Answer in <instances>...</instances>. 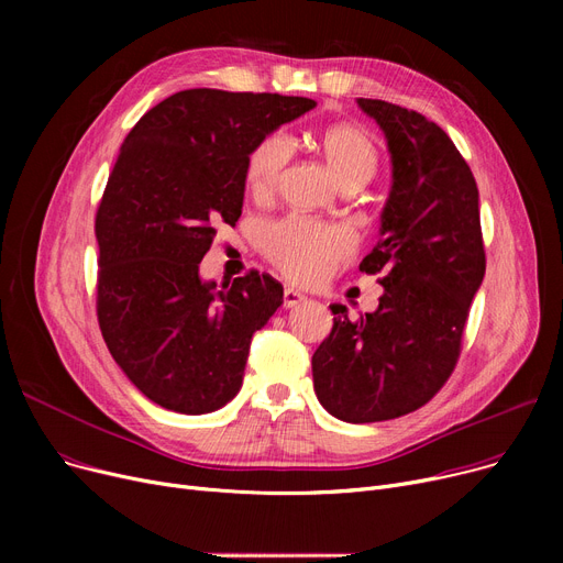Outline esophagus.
Returning <instances> with one entry per match:
<instances>
[{
  "mask_svg": "<svg viewBox=\"0 0 563 563\" xmlns=\"http://www.w3.org/2000/svg\"><path fill=\"white\" fill-rule=\"evenodd\" d=\"M303 301H306V294L297 291L294 287H285V291H283V306L285 308H294V306H299Z\"/></svg>",
  "mask_w": 563,
  "mask_h": 563,
  "instance_id": "34e87169",
  "label": "esophagus"
}]
</instances>
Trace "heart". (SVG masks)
Segmentation results:
<instances>
[{
  "instance_id": "heart-1",
  "label": "heart",
  "mask_w": 563,
  "mask_h": 563,
  "mask_svg": "<svg viewBox=\"0 0 563 563\" xmlns=\"http://www.w3.org/2000/svg\"><path fill=\"white\" fill-rule=\"evenodd\" d=\"M317 151L344 189L363 187L378 166V147L367 130L338 123L317 134ZM291 159L285 134L264 136L246 159V187L253 198L269 200ZM262 253L280 274L297 283H312L349 255L351 240L340 225L306 217H285L264 228Z\"/></svg>"
}]
</instances>
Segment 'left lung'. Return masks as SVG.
I'll list each match as a JSON object with an SVG mask.
<instances>
[{
    "label": "left lung",
    "instance_id": "obj_1",
    "mask_svg": "<svg viewBox=\"0 0 563 563\" xmlns=\"http://www.w3.org/2000/svg\"><path fill=\"white\" fill-rule=\"evenodd\" d=\"M358 104L393 155L380 240L361 262L386 291L356 321L333 303V331L312 356L319 404L351 424L401 418L438 395L486 274L477 183L448 132L386 100Z\"/></svg>",
    "mask_w": 563,
    "mask_h": 563
}]
</instances>
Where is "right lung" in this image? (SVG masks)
<instances>
[{
  "label": "right lung",
  "instance_id": "add662e5",
  "mask_svg": "<svg viewBox=\"0 0 563 563\" xmlns=\"http://www.w3.org/2000/svg\"><path fill=\"white\" fill-rule=\"evenodd\" d=\"M310 98L189 88L141 115L107 180L98 214V321L113 361L162 408L200 416L242 388L253 333L283 285L249 272L202 283L219 223L242 217L246 159Z\"/></svg>",
  "mask_w": 563,
  "mask_h": 563
}]
</instances>
